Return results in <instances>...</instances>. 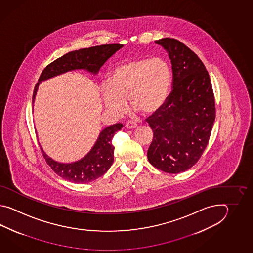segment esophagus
I'll list each match as a JSON object with an SVG mask.
<instances>
[{
    "label": "esophagus",
    "instance_id": "1",
    "mask_svg": "<svg viewBox=\"0 0 253 253\" xmlns=\"http://www.w3.org/2000/svg\"><path fill=\"white\" fill-rule=\"evenodd\" d=\"M137 126V124L133 121H128L126 123V127L127 129H134Z\"/></svg>",
    "mask_w": 253,
    "mask_h": 253
}]
</instances>
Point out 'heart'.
Returning a JSON list of instances; mask_svg holds the SVG:
<instances>
[{
	"label": "heart",
	"mask_w": 253,
	"mask_h": 253,
	"mask_svg": "<svg viewBox=\"0 0 253 253\" xmlns=\"http://www.w3.org/2000/svg\"><path fill=\"white\" fill-rule=\"evenodd\" d=\"M171 71L162 58L128 59L114 69L103 87V103L108 111L121 115L129 104L144 114L157 111L167 100Z\"/></svg>",
	"instance_id": "heart-1"
}]
</instances>
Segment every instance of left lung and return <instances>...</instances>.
I'll use <instances>...</instances> for the list:
<instances>
[{
    "instance_id": "left-lung-1",
    "label": "left lung",
    "mask_w": 253,
    "mask_h": 253,
    "mask_svg": "<svg viewBox=\"0 0 253 253\" xmlns=\"http://www.w3.org/2000/svg\"><path fill=\"white\" fill-rule=\"evenodd\" d=\"M156 43L167 49L172 70V91L148 119L153 140L147 151L152 166L169 173L194 167L205 150L215 120L210 76L192 49L172 38Z\"/></svg>"
}]
</instances>
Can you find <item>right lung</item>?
<instances>
[{
	"instance_id": "obj_1",
	"label": "right lung",
	"mask_w": 253,
	"mask_h": 253,
	"mask_svg": "<svg viewBox=\"0 0 253 253\" xmlns=\"http://www.w3.org/2000/svg\"><path fill=\"white\" fill-rule=\"evenodd\" d=\"M122 47V44H104L81 48L65 54L54 60L43 70L39 78L33 91V104L41 81L78 69L86 70L96 74L103 64ZM122 126L123 125L118 123L102 130L91 151L84 158L72 164H61L54 161L45 154L42 148H41V151L45 161L60 177L72 183H89L102 176L112 166L115 149L112 139L115 133L122 128Z\"/></svg>"
}]
</instances>
